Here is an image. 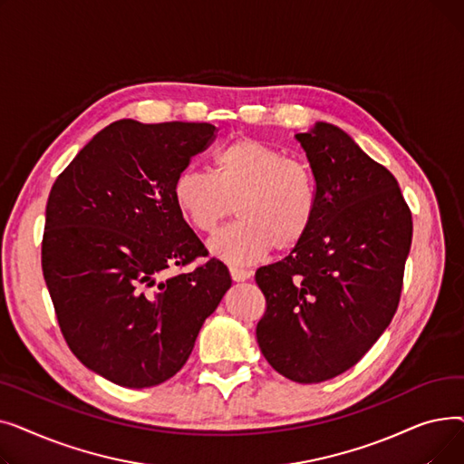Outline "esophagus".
I'll return each instance as SVG.
<instances>
[{
  "label": "esophagus",
  "instance_id": "esophagus-1",
  "mask_svg": "<svg viewBox=\"0 0 464 464\" xmlns=\"http://www.w3.org/2000/svg\"><path fill=\"white\" fill-rule=\"evenodd\" d=\"M229 273H231V278H233L235 282H245V280H248V278L252 276V271L240 269V266H231Z\"/></svg>",
  "mask_w": 464,
  "mask_h": 464
}]
</instances>
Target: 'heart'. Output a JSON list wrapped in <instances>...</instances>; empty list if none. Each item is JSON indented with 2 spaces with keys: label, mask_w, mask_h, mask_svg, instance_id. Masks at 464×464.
<instances>
[{
  "label": "heart",
  "mask_w": 464,
  "mask_h": 464,
  "mask_svg": "<svg viewBox=\"0 0 464 464\" xmlns=\"http://www.w3.org/2000/svg\"><path fill=\"white\" fill-rule=\"evenodd\" d=\"M173 201L186 222L210 233L233 214L235 224L208 242L214 256L233 265L261 259L273 248H295L318 216L312 169L271 144L242 137L212 156V173L184 169L173 182Z\"/></svg>",
  "instance_id": "obj_1"
}]
</instances>
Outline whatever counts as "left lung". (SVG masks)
I'll return each instance as SVG.
<instances>
[{"label": "left lung", "instance_id": "1", "mask_svg": "<svg viewBox=\"0 0 464 464\" xmlns=\"http://www.w3.org/2000/svg\"><path fill=\"white\" fill-rule=\"evenodd\" d=\"M295 137L318 216L287 257L256 271L266 303L256 336L276 372L320 383L352 369L392 324L413 227L395 177L348 133L318 121Z\"/></svg>", "mask_w": 464, "mask_h": 464}]
</instances>
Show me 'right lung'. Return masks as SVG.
I'll use <instances>...</instances> for the list:
<instances>
[{
	"label": "right lung",
	"mask_w": 464,
	"mask_h": 464,
	"mask_svg": "<svg viewBox=\"0 0 464 464\" xmlns=\"http://www.w3.org/2000/svg\"><path fill=\"white\" fill-rule=\"evenodd\" d=\"M216 128L118 120L56 179L46 201L43 276L69 350L112 383L173 378L231 287L173 201V182Z\"/></svg>",
	"instance_id": "obj_1"
}]
</instances>
